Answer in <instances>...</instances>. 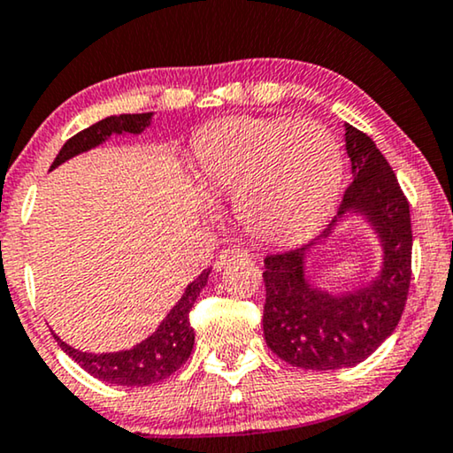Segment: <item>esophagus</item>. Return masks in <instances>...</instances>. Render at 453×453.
I'll list each match as a JSON object with an SVG mask.
<instances>
[{
  "mask_svg": "<svg viewBox=\"0 0 453 453\" xmlns=\"http://www.w3.org/2000/svg\"><path fill=\"white\" fill-rule=\"evenodd\" d=\"M246 257V253L242 249H223L219 255H217V259H215V263H213V267L217 269V272H221L223 267H227L230 265L232 261H236V259H244Z\"/></svg>",
  "mask_w": 453,
  "mask_h": 453,
  "instance_id": "34e87169",
  "label": "esophagus"
}]
</instances>
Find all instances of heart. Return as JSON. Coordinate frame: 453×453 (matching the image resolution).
<instances>
[{
	"mask_svg": "<svg viewBox=\"0 0 453 453\" xmlns=\"http://www.w3.org/2000/svg\"><path fill=\"white\" fill-rule=\"evenodd\" d=\"M194 167L211 194H234L238 221L263 242L307 236L334 207L342 157L313 121L230 117L200 129Z\"/></svg>",
	"mask_w": 453,
	"mask_h": 453,
	"instance_id": "heart-1",
	"label": "heart"
}]
</instances>
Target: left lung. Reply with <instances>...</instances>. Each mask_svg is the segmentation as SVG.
<instances>
[{
  "label": "left lung",
  "instance_id": "left-lung-1",
  "mask_svg": "<svg viewBox=\"0 0 453 453\" xmlns=\"http://www.w3.org/2000/svg\"><path fill=\"white\" fill-rule=\"evenodd\" d=\"M353 181L334 219L311 242L265 257L263 334L280 359L305 370H339L364 362L402 319L411 278L410 203L391 165L364 131L345 123ZM366 217L381 240L380 276L332 296L304 276L308 253L347 214Z\"/></svg>",
  "mask_w": 453,
  "mask_h": 453
}]
</instances>
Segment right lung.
<instances>
[{
	"label": "right lung",
	"instance_id": "right-lung-1",
	"mask_svg": "<svg viewBox=\"0 0 453 453\" xmlns=\"http://www.w3.org/2000/svg\"><path fill=\"white\" fill-rule=\"evenodd\" d=\"M152 123V112L142 114H119V117H106L91 127L79 131L71 140L62 146L58 157L54 158L50 169H56L58 165L66 163L68 158L77 154L88 152L91 148L100 146L112 134H142L148 125ZM211 269H204L194 282L188 284L186 293L175 303L173 309L167 313V318L160 322L157 330L148 339L137 342L134 349H125L117 353H85L79 351L60 336L58 341L62 351L68 357H73L88 374L94 379L111 382V385L121 387H148L152 382L165 380L188 362L194 349V328L190 326V309L196 303L200 290L207 286Z\"/></svg>",
	"mask_w": 453,
	"mask_h": 453
}]
</instances>
